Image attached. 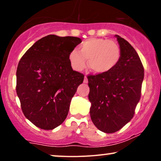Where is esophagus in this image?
I'll return each mask as SVG.
<instances>
[{"label": "esophagus", "instance_id": "obj_1", "mask_svg": "<svg viewBox=\"0 0 161 161\" xmlns=\"http://www.w3.org/2000/svg\"><path fill=\"white\" fill-rule=\"evenodd\" d=\"M84 83H88V79H87V76L86 75L84 78Z\"/></svg>", "mask_w": 161, "mask_h": 161}]
</instances>
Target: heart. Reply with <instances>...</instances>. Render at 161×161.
<instances>
[{
    "label": "heart",
    "instance_id": "b5f03b06",
    "mask_svg": "<svg viewBox=\"0 0 161 161\" xmlns=\"http://www.w3.org/2000/svg\"><path fill=\"white\" fill-rule=\"evenodd\" d=\"M121 57V49L115 41L93 38L83 42L79 51L73 50L69 54L72 67L81 71L86 66L97 74L108 73L115 68Z\"/></svg>",
    "mask_w": 161,
    "mask_h": 161
}]
</instances>
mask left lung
<instances>
[{
    "instance_id": "obj_1",
    "label": "left lung",
    "mask_w": 161,
    "mask_h": 161,
    "mask_svg": "<svg viewBox=\"0 0 161 161\" xmlns=\"http://www.w3.org/2000/svg\"><path fill=\"white\" fill-rule=\"evenodd\" d=\"M121 57L111 71L88 75L90 116L101 132L114 133L133 117L141 98L144 67L132 45L116 35Z\"/></svg>"
}]
</instances>
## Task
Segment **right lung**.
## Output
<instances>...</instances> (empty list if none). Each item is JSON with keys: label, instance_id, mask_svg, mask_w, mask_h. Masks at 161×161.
Segmentation results:
<instances>
[{"label": "right lung", "instance_id": "add662e5", "mask_svg": "<svg viewBox=\"0 0 161 161\" xmlns=\"http://www.w3.org/2000/svg\"><path fill=\"white\" fill-rule=\"evenodd\" d=\"M82 40L49 35L37 41L20 59L16 94L24 115L38 128L51 130L65 120L84 75L74 71L69 54Z\"/></svg>", "mask_w": 161, "mask_h": 161}]
</instances>
